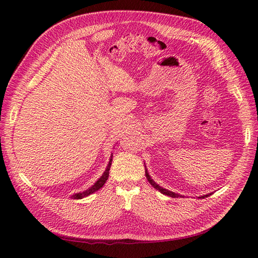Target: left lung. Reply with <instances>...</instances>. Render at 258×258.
I'll return each mask as SVG.
<instances>
[{"label":"left lung","mask_w":258,"mask_h":258,"mask_svg":"<svg viewBox=\"0 0 258 258\" xmlns=\"http://www.w3.org/2000/svg\"><path fill=\"white\" fill-rule=\"evenodd\" d=\"M145 175H146V178L148 179V182L151 183V185L154 187V188H156L157 190H159L161 194H163V195H167V196H170V197H172V198L182 197L181 195L175 194V192H173V191H171V190H168V189H166V188H163V187L159 186L157 183H156V182L154 181V179L151 177L150 173H148V171H147V169H146V166H145ZM211 195H212V194H207V195H204V196H200V197H198V198H200V199H204V198H206V197L211 196Z\"/></svg>","instance_id":"left-lung-1"}]
</instances>
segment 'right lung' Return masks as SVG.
<instances>
[{
    "mask_svg": "<svg viewBox=\"0 0 258 258\" xmlns=\"http://www.w3.org/2000/svg\"><path fill=\"white\" fill-rule=\"evenodd\" d=\"M112 160H113V155H111V158H110V161H108V163H107V167H106L105 171L103 172V174L100 176V178L98 179V181H97L95 184H93L92 186H90L88 189H86V190H84V191L76 192V194L72 195V198H73V199H83V198H85V197L89 196V195H91V194H93V192H96L97 190H99V189L101 188V187H102V186L105 184V182L107 181V178H108V172H110V168H111V166H112Z\"/></svg>",
    "mask_w": 258,
    "mask_h": 258,
    "instance_id": "obj_1",
    "label": "right lung"
}]
</instances>
